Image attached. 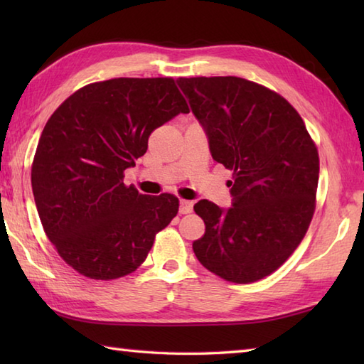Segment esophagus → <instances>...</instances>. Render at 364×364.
<instances>
[{
  "label": "esophagus",
  "mask_w": 364,
  "mask_h": 364,
  "mask_svg": "<svg viewBox=\"0 0 364 364\" xmlns=\"http://www.w3.org/2000/svg\"><path fill=\"white\" fill-rule=\"evenodd\" d=\"M194 208V203L191 200H180V214H189Z\"/></svg>",
  "instance_id": "esophagus-1"
}]
</instances>
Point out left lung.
Wrapping results in <instances>:
<instances>
[{"label":"left lung","mask_w":364,"mask_h":364,"mask_svg":"<svg viewBox=\"0 0 364 364\" xmlns=\"http://www.w3.org/2000/svg\"><path fill=\"white\" fill-rule=\"evenodd\" d=\"M214 161L233 172V206L200 200L197 259L231 283L270 275L304 239L316 210L318 146L280 94L237 76L180 78Z\"/></svg>","instance_id":"1"}]
</instances>
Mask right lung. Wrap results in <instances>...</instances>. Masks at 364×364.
<instances>
[{"label": "right lung", "instance_id": "right-lung-1", "mask_svg": "<svg viewBox=\"0 0 364 364\" xmlns=\"http://www.w3.org/2000/svg\"><path fill=\"white\" fill-rule=\"evenodd\" d=\"M189 106L173 78H114L78 89L46 122L31 167L45 235L59 257L92 280L142 264L180 202L123 183L158 127Z\"/></svg>", "mask_w": 364, "mask_h": 364}]
</instances>
